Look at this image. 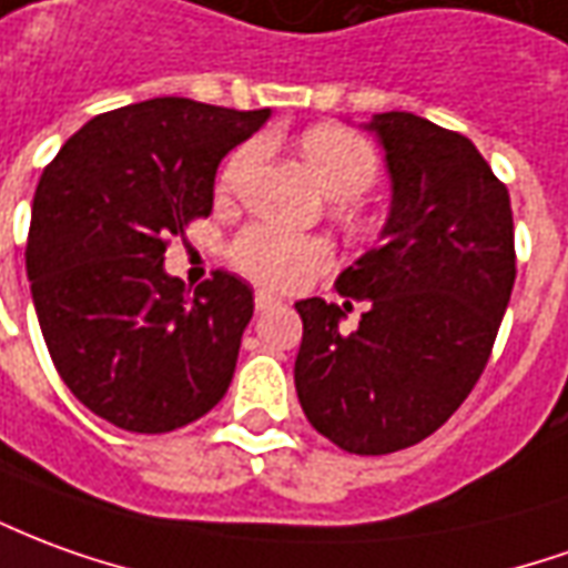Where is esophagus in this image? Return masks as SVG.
Instances as JSON below:
<instances>
[{
  "label": "esophagus",
  "instance_id": "obj_1",
  "mask_svg": "<svg viewBox=\"0 0 568 568\" xmlns=\"http://www.w3.org/2000/svg\"><path fill=\"white\" fill-rule=\"evenodd\" d=\"M255 307L261 313L276 311V307H283V301H280L276 295H271V292H255Z\"/></svg>",
  "mask_w": 568,
  "mask_h": 568
}]
</instances>
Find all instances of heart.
Here are the masks:
<instances>
[{
    "label": "heart",
    "instance_id": "1",
    "mask_svg": "<svg viewBox=\"0 0 568 568\" xmlns=\"http://www.w3.org/2000/svg\"><path fill=\"white\" fill-rule=\"evenodd\" d=\"M301 150L332 200H359L375 184L378 156L359 134L335 129V125H320L304 134ZM257 156H261V144L255 141L240 146L224 165L221 190L240 187ZM230 255H233V264L255 283L273 285V288H295L328 264V245L313 236H297V233H285L267 224H255L233 240Z\"/></svg>",
    "mask_w": 568,
    "mask_h": 568
}]
</instances>
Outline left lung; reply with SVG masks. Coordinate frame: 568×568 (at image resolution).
<instances>
[{
	"instance_id": "obj_1",
	"label": "left lung",
	"mask_w": 568,
	"mask_h": 568,
	"mask_svg": "<svg viewBox=\"0 0 568 568\" xmlns=\"http://www.w3.org/2000/svg\"><path fill=\"white\" fill-rule=\"evenodd\" d=\"M375 134L390 178L378 243L344 267V307L297 301L304 338L295 390L307 422L353 455L430 436L489 363L517 280L507 187L464 134L390 110ZM351 300L367 313L347 333Z\"/></svg>"
}]
</instances>
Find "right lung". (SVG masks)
<instances>
[{"instance_id":"add662e5","label":"right lung","mask_w":568,"mask_h":568,"mask_svg":"<svg viewBox=\"0 0 568 568\" xmlns=\"http://www.w3.org/2000/svg\"><path fill=\"white\" fill-rule=\"evenodd\" d=\"M273 110L153 98L85 122L39 178L27 276L70 394L104 422L165 434L227 394L255 297L217 271L190 295L165 240L205 217L215 174Z\"/></svg>"}]
</instances>
